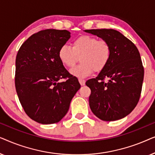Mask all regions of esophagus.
<instances>
[{"label":"esophagus","mask_w":155,"mask_h":155,"mask_svg":"<svg viewBox=\"0 0 155 155\" xmlns=\"http://www.w3.org/2000/svg\"><path fill=\"white\" fill-rule=\"evenodd\" d=\"M79 82L82 86H83L85 84V80H84V79H82V78H80L79 79Z\"/></svg>","instance_id":"1"}]
</instances>
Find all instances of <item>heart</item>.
<instances>
[{"instance_id":"b5f03b06","label":"heart","mask_w":155,"mask_h":155,"mask_svg":"<svg viewBox=\"0 0 155 155\" xmlns=\"http://www.w3.org/2000/svg\"><path fill=\"white\" fill-rule=\"evenodd\" d=\"M111 57V47L107 40L82 35L73 41L72 48L63 45L58 51V58L65 66L73 68L80 58L81 63L71 70L72 75L85 78L93 72H100L107 67Z\"/></svg>"}]
</instances>
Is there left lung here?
<instances>
[{
	"instance_id": "left-lung-1",
	"label": "left lung",
	"mask_w": 155,
	"mask_h": 155,
	"mask_svg": "<svg viewBox=\"0 0 155 155\" xmlns=\"http://www.w3.org/2000/svg\"><path fill=\"white\" fill-rule=\"evenodd\" d=\"M84 31L107 40L111 47V57L107 67L97 78L86 82L91 90L90 109L97 117L106 121L126 117L138 103L143 87L144 68L138 49L114 29Z\"/></svg>"
}]
</instances>
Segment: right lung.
<instances>
[{"mask_svg": "<svg viewBox=\"0 0 155 155\" xmlns=\"http://www.w3.org/2000/svg\"><path fill=\"white\" fill-rule=\"evenodd\" d=\"M67 30L48 29L29 37L15 60V84L27 115L41 124H56L67 114L80 88L58 58V51L71 37ZM65 79V82L58 80Z\"/></svg>", "mask_w": 155, "mask_h": 155, "instance_id": "obj_1", "label": "right lung"}]
</instances>
